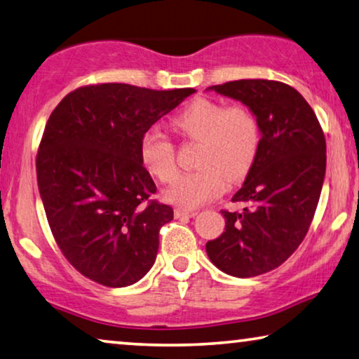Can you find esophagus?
<instances>
[{
    "instance_id": "esophagus-1",
    "label": "esophagus",
    "mask_w": 359,
    "mask_h": 359,
    "mask_svg": "<svg viewBox=\"0 0 359 359\" xmlns=\"http://www.w3.org/2000/svg\"><path fill=\"white\" fill-rule=\"evenodd\" d=\"M198 214V210L195 209H184V208H177L174 209V215L175 219H182V217H195Z\"/></svg>"
}]
</instances>
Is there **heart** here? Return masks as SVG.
<instances>
[{"instance_id": "1", "label": "heart", "mask_w": 359, "mask_h": 359, "mask_svg": "<svg viewBox=\"0 0 359 359\" xmlns=\"http://www.w3.org/2000/svg\"><path fill=\"white\" fill-rule=\"evenodd\" d=\"M172 128L187 139L200 140L198 170L180 175L164 191V200L182 208H198L243 179L257 158L260 128L246 107L196 99L172 119ZM140 163L151 177L170 182L177 174L172 142L159 133H147L140 142Z\"/></svg>"}]
</instances>
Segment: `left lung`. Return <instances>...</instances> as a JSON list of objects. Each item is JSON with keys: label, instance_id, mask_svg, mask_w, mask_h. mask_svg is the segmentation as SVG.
I'll return each instance as SVG.
<instances>
[{"label": "left lung", "instance_id": "8db88e82", "mask_svg": "<svg viewBox=\"0 0 359 359\" xmlns=\"http://www.w3.org/2000/svg\"><path fill=\"white\" fill-rule=\"evenodd\" d=\"M240 100L257 118L260 149L233 201L222 210L225 231L206 243L210 262L226 275L251 278L280 266L304 241L326 174V140L320 121L294 88L269 79L210 86Z\"/></svg>", "mask_w": 359, "mask_h": 359}]
</instances>
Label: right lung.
<instances>
[{
	"label": "right lung",
	"mask_w": 359,
	"mask_h": 359,
	"mask_svg": "<svg viewBox=\"0 0 359 359\" xmlns=\"http://www.w3.org/2000/svg\"><path fill=\"white\" fill-rule=\"evenodd\" d=\"M193 93L107 83L73 90L50 113L36 156L39 195L60 251L89 280L126 287L155 264L174 210L147 203L156 185L140 142Z\"/></svg>",
	"instance_id": "1"
}]
</instances>
